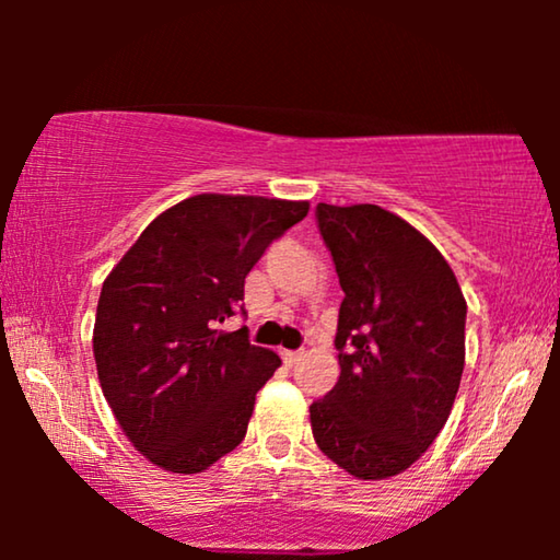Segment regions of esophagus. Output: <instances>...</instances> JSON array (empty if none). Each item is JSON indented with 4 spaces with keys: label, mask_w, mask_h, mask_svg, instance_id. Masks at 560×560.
I'll use <instances>...</instances> for the list:
<instances>
[{
    "label": "esophagus",
    "mask_w": 560,
    "mask_h": 560,
    "mask_svg": "<svg viewBox=\"0 0 560 560\" xmlns=\"http://www.w3.org/2000/svg\"><path fill=\"white\" fill-rule=\"evenodd\" d=\"M303 359V351H282V362H285L288 366L298 364Z\"/></svg>",
    "instance_id": "1"
}]
</instances>
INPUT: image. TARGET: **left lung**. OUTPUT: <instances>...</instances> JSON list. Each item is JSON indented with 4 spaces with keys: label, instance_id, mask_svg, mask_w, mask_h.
Segmentation results:
<instances>
[{
    "label": "left lung",
    "instance_id": "1",
    "mask_svg": "<svg viewBox=\"0 0 560 560\" xmlns=\"http://www.w3.org/2000/svg\"><path fill=\"white\" fill-rule=\"evenodd\" d=\"M343 301L339 382L311 405L318 448L357 479H389L425 454L464 372L466 301L416 226L374 203H318Z\"/></svg>",
    "mask_w": 560,
    "mask_h": 560
}]
</instances>
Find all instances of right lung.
<instances>
[{
    "instance_id": "obj_1",
    "label": "right lung",
    "mask_w": 560,
    "mask_h": 560,
    "mask_svg": "<svg viewBox=\"0 0 560 560\" xmlns=\"http://www.w3.org/2000/svg\"><path fill=\"white\" fill-rule=\"evenodd\" d=\"M308 201L198 194L148 224L106 275L94 359L132 446L160 469L198 474L244 441L259 387L280 366L240 331L244 278Z\"/></svg>"
}]
</instances>
